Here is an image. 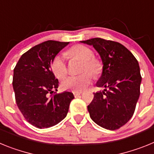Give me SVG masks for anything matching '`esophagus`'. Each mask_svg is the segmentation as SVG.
<instances>
[{
    "instance_id": "obj_1",
    "label": "esophagus",
    "mask_w": 154,
    "mask_h": 154,
    "mask_svg": "<svg viewBox=\"0 0 154 154\" xmlns=\"http://www.w3.org/2000/svg\"><path fill=\"white\" fill-rule=\"evenodd\" d=\"M73 94H74L75 97H78V96H79L80 95H81L82 92H73Z\"/></svg>"
}]
</instances>
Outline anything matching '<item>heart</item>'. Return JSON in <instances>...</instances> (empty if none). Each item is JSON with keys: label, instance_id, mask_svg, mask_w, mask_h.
Segmentation results:
<instances>
[{"label": "heart", "instance_id": "1", "mask_svg": "<svg viewBox=\"0 0 154 154\" xmlns=\"http://www.w3.org/2000/svg\"><path fill=\"white\" fill-rule=\"evenodd\" d=\"M69 58H75L82 62L78 76H70L63 80L62 86L64 89L73 92H81L85 89L92 82V76L98 78L103 72L101 62L94 58V53L87 46L83 45H75L71 47L66 52ZM51 70L55 77L59 79L65 78L68 73V68L63 57L57 55L51 62ZM92 75H91V74Z\"/></svg>", "mask_w": 154, "mask_h": 154}]
</instances>
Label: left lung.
<instances>
[{"mask_svg": "<svg viewBox=\"0 0 154 154\" xmlns=\"http://www.w3.org/2000/svg\"><path fill=\"white\" fill-rule=\"evenodd\" d=\"M81 42L93 46L103 63L96 85L106 89L93 93L88 106L91 119L106 130H118L131 119L140 94L142 77L138 62L119 42L100 38Z\"/></svg>", "mask_w": 154, "mask_h": 154, "instance_id": "left-lung-1", "label": "left lung"}]
</instances>
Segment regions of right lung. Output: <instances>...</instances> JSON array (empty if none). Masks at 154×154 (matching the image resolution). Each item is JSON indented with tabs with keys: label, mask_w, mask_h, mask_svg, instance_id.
Returning a JSON list of instances; mask_svg holds the SVG:
<instances>
[{
	"label": "right lung",
	"mask_w": 154,
	"mask_h": 154,
	"mask_svg": "<svg viewBox=\"0 0 154 154\" xmlns=\"http://www.w3.org/2000/svg\"><path fill=\"white\" fill-rule=\"evenodd\" d=\"M69 42L48 40L24 53L14 69L16 103L24 119L39 129L60 123L74 99L72 92L57 94L58 80L51 71L54 57Z\"/></svg>",
	"instance_id": "1"
}]
</instances>
